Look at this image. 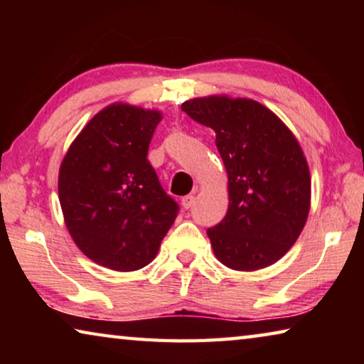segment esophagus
<instances>
[{"label":"esophagus","instance_id":"obj_1","mask_svg":"<svg viewBox=\"0 0 364 364\" xmlns=\"http://www.w3.org/2000/svg\"><path fill=\"white\" fill-rule=\"evenodd\" d=\"M194 202H196V196H193V194H189V196H184L183 199H181V205H183V208H191L194 205Z\"/></svg>","mask_w":364,"mask_h":364}]
</instances>
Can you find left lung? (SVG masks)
<instances>
[{"label": "left lung", "mask_w": 364, "mask_h": 364, "mask_svg": "<svg viewBox=\"0 0 364 364\" xmlns=\"http://www.w3.org/2000/svg\"><path fill=\"white\" fill-rule=\"evenodd\" d=\"M181 110L217 134L228 173V212L207 230L215 257L237 271L276 263L310 212V170L297 138L268 107L245 97H194Z\"/></svg>", "instance_id": "left-lung-1"}]
</instances>
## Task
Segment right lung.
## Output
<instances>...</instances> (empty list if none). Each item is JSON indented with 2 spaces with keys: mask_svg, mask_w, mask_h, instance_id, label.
<instances>
[{
  "mask_svg": "<svg viewBox=\"0 0 364 364\" xmlns=\"http://www.w3.org/2000/svg\"><path fill=\"white\" fill-rule=\"evenodd\" d=\"M159 110L110 104L73 139L59 168V202L73 242L95 263L134 271L156 258L178 204L147 151Z\"/></svg>",
  "mask_w": 364,
  "mask_h": 364,
  "instance_id": "1",
  "label": "right lung"
}]
</instances>
